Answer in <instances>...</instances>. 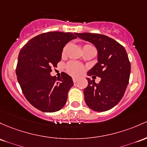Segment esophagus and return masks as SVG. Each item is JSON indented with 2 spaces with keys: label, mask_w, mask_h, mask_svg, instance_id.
I'll list each match as a JSON object with an SVG mask.
<instances>
[{
  "label": "esophagus",
  "mask_w": 147,
  "mask_h": 147,
  "mask_svg": "<svg viewBox=\"0 0 147 147\" xmlns=\"http://www.w3.org/2000/svg\"><path fill=\"white\" fill-rule=\"evenodd\" d=\"M72 80H73L74 84L77 83V78H76V77H73V78H72Z\"/></svg>",
  "instance_id": "34e87169"
}]
</instances>
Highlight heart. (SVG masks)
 I'll return each instance as SVG.
<instances>
[{
    "label": "heart",
    "instance_id": "obj_1",
    "mask_svg": "<svg viewBox=\"0 0 147 147\" xmlns=\"http://www.w3.org/2000/svg\"><path fill=\"white\" fill-rule=\"evenodd\" d=\"M86 46V45H85ZM67 45H66L65 47L63 48L62 51V54L64 55L66 52V50H67ZM66 69H67V71L70 73L72 75H74V76H78V75H80L82 72H84V67L83 65H81L79 63L76 62V61H70L66 65Z\"/></svg>",
    "mask_w": 147,
    "mask_h": 147
}]
</instances>
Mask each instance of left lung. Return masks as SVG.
Segmentation results:
<instances>
[{
  "instance_id": "obj_1",
  "label": "left lung",
  "mask_w": 147,
  "mask_h": 147,
  "mask_svg": "<svg viewBox=\"0 0 147 147\" xmlns=\"http://www.w3.org/2000/svg\"><path fill=\"white\" fill-rule=\"evenodd\" d=\"M80 39L88 41L98 51V63L87 72L88 76L101 79L98 84L88 80L84 90L88 107L96 112H105L117 105L123 98L128 84L130 63L125 48L106 35L90 33H75Z\"/></svg>"
}]
</instances>
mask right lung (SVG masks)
I'll use <instances>...</instances> for the list:
<instances>
[{
  "label": "right lung",
  "mask_w": 147,
  "mask_h": 147,
  "mask_svg": "<svg viewBox=\"0 0 147 147\" xmlns=\"http://www.w3.org/2000/svg\"><path fill=\"white\" fill-rule=\"evenodd\" d=\"M76 38L72 33L47 32L29 40L19 52L17 80L27 100L42 112H57L65 105L72 77L63 72L56 78L50 72L61 60L65 45Z\"/></svg>",
  "instance_id": "1"
}]
</instances>
